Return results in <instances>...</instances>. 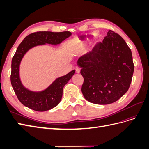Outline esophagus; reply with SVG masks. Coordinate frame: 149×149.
<instances>
[{
	"instance_id": "1",
	"label": "esophagus",
	"mask_w": 149,
	"mask_h": 149,
	"mask_svg": "<svg viewBox=\"0 0 149 149\" xmlns=\"http://www.w3.org/2000/svg\"><path fill=\"white\" fill-rule=\"evenodd\" d=\"M75 70H76V72L77 73H79V72H80V70H81V69H80V68H79V67H76V69H75Z\"/></svg>"
}]
</instances>
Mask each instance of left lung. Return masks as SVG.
<instances>
[{"label":"left lung","instance_id":"obj_1","mask_svg":"<svg viewBox=\"0 0 149 149\" xmlns=\"http://www.w3.org/2000/svg\"><path fill=\"white\" fill-rule=\"evenodd\" d=\"M84 78V98L97 104L118 101L128 91L134 65L132 52L120 36L109 30L102 42L77 61Z\"/></svg>","mask_w":149,"mask_h":149}]
</instances>
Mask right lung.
I'll use <instances>...</instances> for the list:
<instances>
[{"instance_id":"obj_1","label":"right lung","mask_w":149,"mask_h":149,"mask_svg":"<svg viewBox=\"0 0 149 149\" xmlns=\"http://www.w3.org/2000/svg\"><path fill=\"white\" fill-rule=\"evenodd\" d=\"M71 35L70 31H37L26 36L18 47L12 60L10 81L15 94L22 104L34 111L43 112L52 109L60 103L64 86L74 75L75 70L56 78L43 91H32L26 88L21 82L20 65L22 58L30 49L45 44L59 45Z\"/></svg>"}]
</instances>
